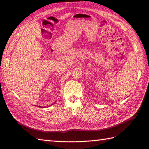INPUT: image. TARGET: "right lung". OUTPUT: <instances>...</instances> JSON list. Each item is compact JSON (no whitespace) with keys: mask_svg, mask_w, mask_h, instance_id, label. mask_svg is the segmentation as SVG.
I'll list each match as a JSON object with an SVG mask.
<instances>
[{"mask_svg":"<svg viewBox=\"0 0 149 149\" xmlns=\"http://www.w3.org/2000/svg\"><path fill=\"white\" fill-rule=\"evenodd\" d=\"M51 105H52V104H51Z\"/></svg>","mask_w":149,"mask_h":149,"instance_id":"1","label":"right lung"}]
</instances>
